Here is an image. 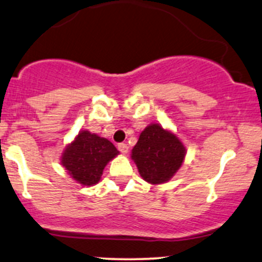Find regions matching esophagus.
Returning <instances> with one entry per match:
<instances>
[{
  "mask_svg": "<svg viewBox=\"0 0 262 262\" xmlns=\"http://www.w3.org/2000/svg\"><path fill=\"white\" fill-rule=\"evenodd\" d=\"M117 148H119V151L121 154H127L128 152V146H127V143H119V145H117Z\"/></svg>",
  "mask_w": 262,
  "mask_h": 262,
  "instance_id": "obj_1",
  "label": "esophagus"
}]
</instances>
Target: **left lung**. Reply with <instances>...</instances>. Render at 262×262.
<instances>
[{
  "mask_svg": "<svg viewBox=\"0 0 262 262\" xmlns=\"http://www.w3.org/2000/svg\"><path fill=\"white\" fill-rule=\"evenodd\" d=\"M185 155L186 148L175 134L152 123L141 132L132 148L131 159L145 181L160 185L175 175Z\"/></svg>",
  "mask_w": 262,
  "mask_h": 262,
  "instance_id": "1",
  "label": "left lung"
}]
</instances>
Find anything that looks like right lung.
<instances>
[{"mask_svg":"<svg viewBox=\"0 0 262 262\" xmlns=\"http://www.w3.org/2000/svg\"><path fill=\"white\" fill-rule=\"evenodd\" d=\"M117 155L114 143L85 130L66 146L61 162L78 184L91 186L100 181L105 166Z\"/></svg>","mask_w":262,"mask_h":262,"instance_id":"add662e5","label":"right lung"}]
</instances>
